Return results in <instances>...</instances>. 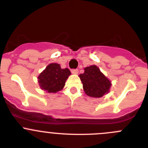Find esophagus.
<instances>
[{"instance_id": "34e87169", "label": "esophagus", "mask_w": 148, "mask_h": 148, "mask_svg": "<svg viewBox=\"0 0 148 148\" xmlns=\"http://www.w3.org/2000/svg\"><path fill=\"white\" fill-rule=\"evenodd\" d=\"M72 73L73 74H78V69H73V70H71Z\"/></svg>"}]
</instances>
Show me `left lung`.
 Here are the masks:
<instances>
[{
  "mask_svg": "<svg viewBox=\"0 0 148 148\" xmlns=\"http://www.w3.org/2000/svg\"><path fill=\"white\" fill-rule=\"evenodd\" d=\"M79 77L84 90L89 96L100 98L109 92L111 82L95 65L84 68V73L80 74Z\"/></svg>",
  "mask_w": 148,
  "mask_h": 148,
  "instance_id": "8db88e82",
  "label": "left lung"
}]
</instances>
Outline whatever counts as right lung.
<instances>
[{"mask_svg":"<svg viewBox=\"0 0 148 148\" xmlns=\"http://www.w3.org/2000/svg\"><path fill=\"white\" fill-rule=\"evenodd\" d=\"M71 74L68 68L61 69L58 64H50L38 76L40 88L48 92H57L64 87L65 82Z\"/></svg>","mask_w":148,"mask_h":148,"instance_id":"add662e5","label":"right lung"}]
</instances>
